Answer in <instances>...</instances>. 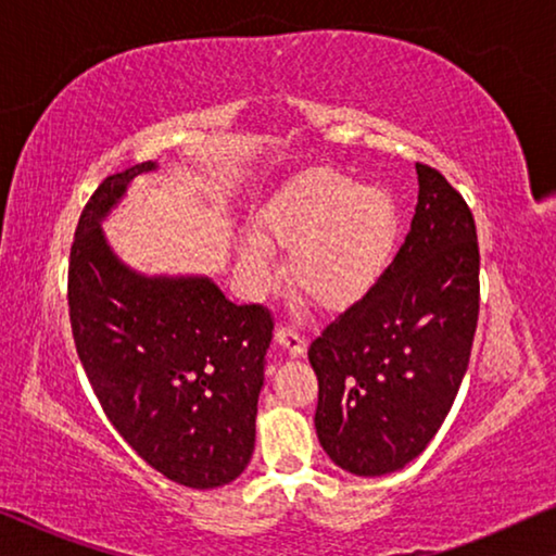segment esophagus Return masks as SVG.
Segmentation results:
<instances>
[{"instance_id":"1","label":"esophagus","mask_w":556,"mask_h":556,"mask_svg":"<svg viewBox=\"0 0 556 556\" xmlns=\"http://www.w3.org/2000/svg\"><path fill=\"white\" fill-rule=\"evenodd\" d=\"M277 342L289 350V354H294V357H302L306 352V337L302 331H296L292 325H287V321H281L277 327Z\"/></svg>"}]
</instances>
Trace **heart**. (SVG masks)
Returning a JSON list of instances; mask_svg holds the SVG:
<instances>
[{"mask_svg":"<svg viewBox=\"0 0 556 556\" xmlns=\"http://www.w3.org/2000/svg\"><path fill=\"white\" fill-rule=\"evenodd\" d=\"M262 231L289 250V277L300 292L325 309H344L384 275L400 210L384 189L354 187L337 172H312L267 206ZM242 260L256 279H269L271 252L262 239L247 242Z\"/></svg>","mask_w":556,"mask_h":556,"instance_id":"b5f03b06","label":"heart"}]
</instances>
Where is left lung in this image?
Masks as SVG:
<instances>
[{"label":"left lung","instance_id":"obj_1","mask_svg":"<svg viewBox=\"0 0 556 556\" xmlns=\"http://www.w3.org/2000/svg\"><path fill=\"white\" fill-rule=\"evenodd\" d=\"M407 237L367 296L309 344L319 444L352 475L379 477L425 452L467 371L479 319V244L469 204L417 162Z\"/></svg>","mask_w":556,"mask_h":556}]
</instances>
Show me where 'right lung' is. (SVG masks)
<instances>
[{"label": "right lung", "instance_id": "right-lung-1", "mask_svg": "<svg viewBox=\"0 0 556 556\" xmlns=\"http://www.w3.org/2000/svg\"><path fill=\"white\" fill-rule=\"evenodd\" d=\"M152 167L112 174L81 210L66 275L72 337L124 442L172 482L214 490L252 459L275 317L229 302L210 279H147L119 264L99 219Z\"/></svg>", "mask_w": 556, "mask_h": 556}]
</instances>
